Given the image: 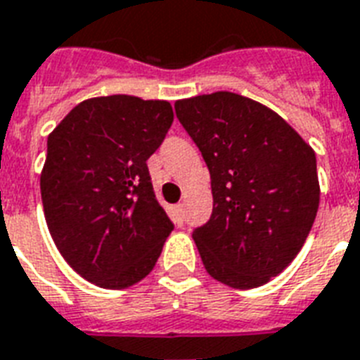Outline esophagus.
Instances as JSON below:
<instances>
[{
	"instance_id": "obj_1",
	"label": "esophagus",
	"mask_w": 360,
	"mask_h": 360,
	"mask_svg": "<svg viewBox=\"0 0 360 360\" xmlns=\"http://www.w3.org/2000/svg\"><path fill=\"white\" fill-rule=\"evenodd\" d=\"M175 214H177L179 222H183V219H185V205H183V203H177V205H175Z\"/></svg>"
}]
</instances>
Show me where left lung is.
<instances>
[{
  "label": "left lung",
  "instance_id": "obj_1",
  "mask_svg": "<svg viewBox=\"0 0 360 360\" xmlns=\"http://www.w3.org/2000/svg\"><path fill=\"white\" fill-rule=\"evenodd\" d=\"M211 174L213 214L196 228L203 267L236 290L290 265L319 207L316 153L276 112L230 91L175 103Z\"/></svg>",
  "mask_w": 360,
  "mask_h": 360
}]
</instances>
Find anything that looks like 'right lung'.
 I'll return each mask as SVG.
<instances>
[{"label": "right lung", "mask_w": 360, "mask_h": 360, "mask_svg": "<svg viewBox=\"0 0 360 360\" xmlns=\"http://www.w3.org/2000/svg\"><path fill=\"white\" fill-rule=\"evenodd\" d=\"M172 123L168 101L110 95L75 106L48 136V230L65 262L98 288L146 278L174 230L147 169Z\"/></svg>", "instance_id": "right-lung-1"}]
</instances>
